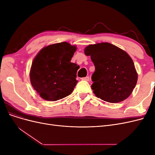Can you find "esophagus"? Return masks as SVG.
Returning <instances> with one entry per match:
<instances>
[{
    "label": "esophagus",
    "mask_w": 155,
    "mask_h": 155,
    "mask_svg": "<svg viewBox=\"0 0 155 155\" xmlns=\"http://www.w3.org/2000/svg\"><path fill=\"white\" fill-rule=\"evenodd\" d=\"M89 79H90V78H89L88 76H87V77L82 78V80H85V81H89Z\"/></svg>",
    "instance_id": "34e87169"
}]
</instances>
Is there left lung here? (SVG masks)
Segmentation results:
<instances>
[{"instance_id": "8db88e82", "label": "left lung", "mask_w": 155, "mask_h": 155, "mask_svg": "<svg viewBox=\"0 0 155 155\" xmlns=\"http://www.w3.org/2000/svg\"><path fill=\"white\" fill-rule=\"evenodd\" d=\"M86 55H91L95 67L91 86L97 97L109 103L127 99L137 83L138 74L127 53L109 43L88 45Z\"/></svg>"}]
</instances>
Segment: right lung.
<instances>
[{
  "mask_svg": "<svg viewBox=\"0 0 155 155\" xmlns=\"http://www.w3.org/2000/svg\"><path fill=\"white\" fill-rule=\"evenodd\" d=\"M76 50L75 46L63 42L43 48L34 58L30 69V81L43 99L57 101L74 91L79 67L70 61Z\"/></svg>",
  "mask_w": 155,
  "mask_h": 155,
  "instance_id": "add662e5",
  "label": "right lung"
}]
</instances>
